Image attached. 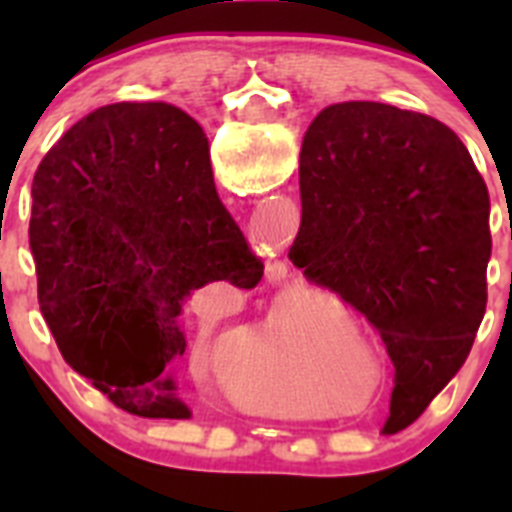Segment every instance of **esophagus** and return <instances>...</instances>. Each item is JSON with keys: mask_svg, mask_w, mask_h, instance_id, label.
<instances>
[{"mask_svg": "<svg viewBox=\"0 0 512 512\" xmlns=\"http://www.w3.org/2000/svg\"><path fill=\"white\" fill-rule=\"evenodd\" d=\"M274 269H277V266H274ZM279 269H284V266H279Z\"/></svg>", "mask_w": 512, "mask_h": 512, "instance_id": "esophagus-1", "label": "esophagus"}]
</instances>
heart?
<instances>
[{"label": "heart", "mask_w": 512, "mask_h": 512, "mask_svg": "<svg viewBox=\"0 0 512 512\" xmlns=\"http://www.w3.org/2000/svg\"><path fill=\"white\" fill-rule=\"evenodd\" d=\"M315 315H318V330H328L330 320L325 307H315ZM320 333H315V328L307 330V333H284L277 336L274 341L266 343L264 354L259 359V379L261 382L277 387L282 384L284 392L289 390V384L295 382L300 366L305 364L307 356L312 354L315 348V338ZM246 402L251 408H256L259 413H271V415H284V418H302L312 410V402L305 400L302 395H284V397H266L264 392H256V395H246Z\"/></svg>", "instance_id": "b5f03b06"}]
</instances>
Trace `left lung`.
Listing matches in <instances>:
<instances>
[{"instance_id":"1","label":"left lung","mask_w":512,"mask_h":512,"mask_svg":"<svg viewBox=\"0 0 512 512\" xmlns=\"http://www.w3.org/2000/svg\"><path fill=\"white\" fill-rule=\"evenodd\" d=\"M300 200L289 261L382 336L395 364L384 431H402L459 372L485 318V179L443 122L343 102L307 128Z\"/></svg>"}]
</instances>
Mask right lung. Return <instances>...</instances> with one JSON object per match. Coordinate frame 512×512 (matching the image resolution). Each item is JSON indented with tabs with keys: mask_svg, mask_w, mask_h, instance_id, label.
Returning <instances> with one entry per match:
<instances>
[{
	"mask_svg": "<svg viewBox=\"0 0 512 512\" xmlns=\"http://www.w3.org/2000/svg\"><path fill=\"white\" fill-rule=\"evenodd\" d=\"M30 251L66 364L140 418H189L174 382L184 300L264 277L217 197L205 133L164 102L99 107L45 153Z\"/></svg>",
	"mask_w": 512,
	"mask_h": 512,
	"instance_id": "1",
	"label": "right lung"
}]
</instances>
